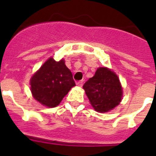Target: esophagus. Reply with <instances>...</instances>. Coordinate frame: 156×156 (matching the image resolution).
<instances>
[{"label":"esophagus","instance_id":"34e87169","mask_svg":"<svg viewBox=\"0 0 156 156\" xmlns=\"http://www.w3.org/2000/svg\"><path fill=\"white\" fill-rule=\"evenodd\" d=\"M83 80H80L78 82H76V85L78 87H82L83 86Z\"/></svg>","mask_w":156,"mask_h":156}]
</instances>
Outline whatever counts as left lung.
Returning a JSON list of instances; mask_svg holds the SVG:
<instances>
[{
  "instance_id": "1",
  "label": "left lung",
  "mask_w": 156,
  "mask_h": 156,
  "mask_svg": "<svg viewBox=\"0 0 156 156\" xmlns=\"http://www.w3.org/2000/svg\"><path fill=\"white\" fill-rule=\"evenodd\" d=\"M83 88L93 108L99 112L113 109L122 100V90L119 77L105 67L98 69Z\"/></svg>"
}]
</instances>
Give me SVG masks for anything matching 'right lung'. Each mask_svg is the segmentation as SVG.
I'll list each match as a JSON object with an SVG mask.
<instances>
[{
  "label": "right lung",
  "instance_id": "right-lung-1",
  "mask_svg": "<svg viewBox=\"0 0 156 156\" xmlns=\"http://www.w3.org/2000/svg\"><path fill=\"white\" fill-rule=\"evenodd\" d=\"M30 85L32 94L37 101L54 108L60 104L76 83L64 60L56 62L50 58L32 76Z\"/></svg>",
  "mask_w": 156,
  "mask_h": 156
}]
</instances>
